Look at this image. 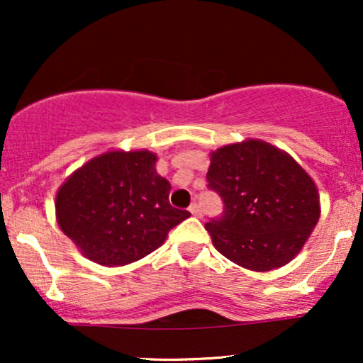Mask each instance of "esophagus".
Returning a JSON list of instances; mask_svg holds the SVG:
<instances>
[{
	"instance_id": "1",
	"label": "esophagus",
	"mask_w": 363,
	"mask_h": 363,
	"mask_svg": "<svg viewBox=\"0 0 363 363\" xmlns=\"http://www.w3.org/2000/svg\"><path fill=\"white\" fill-rule=\"evenodd\" d=\"M189 211H191V213H193L194 216H201V210H199V205H198V203H191Z\"/></svg>"
}]
</instances>
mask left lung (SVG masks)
Listing matches in <instances>:
<instances>
[{
  "label": "left lung",
  "instance_id": "1",
  "mask_svg": "<svg viewBox=\"0 0 363 363\" xmlns=\"http://www.w3.org/2000/svg\"><path fill=\"white\" fill-rule=\"evenodd\" d=\"M206 181L223 201L222 215L205 225L216 251L252 272L286 264L319 220L314 181L264 141L216 150Z\"/></svg>",
  "mask_w": 363,
  "mask_h": 363
}]
</instances>
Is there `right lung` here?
I'll use <instances>...</instances> for the list:
<instances>
[{
    "label": "right lung",
    "mask_w": 363,
    "mask_h": 363,
    "mask_svg": "<svg viewBox=\"0 0 363 363\" xmlns=\"http://www.w3.org/2000/svg\"><path fill=\"white\" fill-rule=\"evenodd\" d=\"M147 152H111L78 169L56 196L61 230L91 261L123 266L164 244L189 211L169 203L170 184Z\"/></svg>",
    "instance_id": "1"
}]
</instances>
